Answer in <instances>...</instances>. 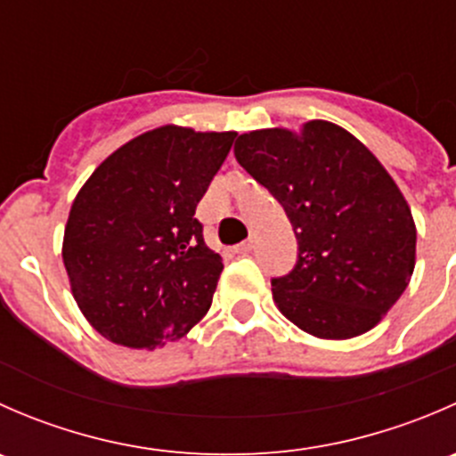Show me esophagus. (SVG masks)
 Wrapping results in <instances>:
<instances>
[{"label": "esophagus", "mask_w": 456, "mask_h": 456, "mask_svg": "<svg viewBox=\"0 0 456 456\" xmlns=\"http://www.w3.org/2000/svg\"><path fill=\"white\" fill-rule=\"evenodd\" d=\"M251 249H254V240H251V238H249V240L240 242V245H238L233 251H236V254H249Z\"/></svg>", "instance_id": "1"}]
</instances>
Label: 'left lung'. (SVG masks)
Wrapping results in <instances>:
<instances>
[{"label": "left lung", "mask_w": 456, "mask_h": 456, "mask_svg": "<svg viewBox=\"0 0 456 456\" xmlns=\"http://www.w3.org/2000/svg\"><path fill=\"white\" fill-rule=\"evenodd\" d=\"M233 151L296 232V266L271 280L282 315L322 339L370 330L415 269V220L384 165L329 121L240 134Z\"/></svg>", "instance_id": "8db88e82"}]
</instances>
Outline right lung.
<instances>
[{
    "label": "right lung",
    "mask_w": 456,
    "mask_h": 456,
    "mask_svg": "<svg viewBox=\"0 0 456 456\" xmlns=\"http://www.w3.org/2000/svg\"><path fill=\"white\" fill-rule=\"evenodd\" d=\"M233 139L156 127L118 147L81 187L63 265L81 314L105 339L151 351L209 311L223 257L205 245L194 214Z\"/></svg>",
    "instance_id": "right-lung-1"
}]
</instances>
